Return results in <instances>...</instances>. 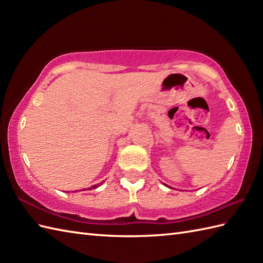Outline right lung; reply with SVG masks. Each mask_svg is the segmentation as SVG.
Instances as JSON below:
<instances>
[{
  "instance_id": "obj_1",
  "label": "right lung",
  "mask_w": 263,
  "mask_h": 263,
  "mask_svg": "<svg viewBox=\"0 0 263 263\" xmlns=\"http://www.w3.org/2000/svg\"><path fill=\"white\" fill-rule=\"evenodd\" d=\"M100 184H103V183H100ZM100 184H97V185H92L91 187H89V190H91V189H96V187H98Z\"/></svg>"
}]
</instances>
